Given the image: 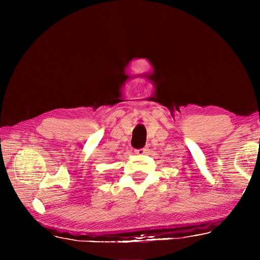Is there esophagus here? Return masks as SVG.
I'll return each mask as SVG.
<instances>
[{"instance_id": "1", "label": "esophagus", "mask_w": 260, "mask_h": 260, "mask_svg": "<svg viewBox=\"0 0 260 260\" xmlns=\"http://www.w3.org/2000/svg\"><path fill=\"white\" fill-rule=\"evenodd\" d=\"M147 151H148V148L144 147L142 149H138V150H135V153H136V155H144V153H146Z\"/></svg>"}]
</instances>
